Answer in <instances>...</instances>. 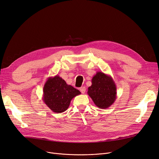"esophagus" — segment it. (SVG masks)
Returning <instances> with one entry per match:
<instances>
[{
  "label": "esophagus",
  "mask_w": 159,
  "mask_h": 159,
  "mask_svg": "<svg viewBox=\"0 0 159 159\" xmlns=\"http://www.w3.org/2000/svg\"><path fill=\"white\" fill-rule=\"evenodd\" d=\"M80 90L81 91V93L82 94H85V91H86V88L85 87H81L80 89Z\"/></svg>",
  "instance_id": "34e87169"
}]
</instances>
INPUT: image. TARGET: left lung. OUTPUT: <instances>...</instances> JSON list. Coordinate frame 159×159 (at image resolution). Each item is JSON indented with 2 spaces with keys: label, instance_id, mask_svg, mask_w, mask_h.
I'll return each instance as SVG.
<instances>
[{
  "label": "left lung",
  "instance_id": "obj_1",
  "mask_svg": "<svg viewBox=\"0 0 159 159\" xmlns=\"http://www.w3.org/2000/svg\"><path fill=\"white\" fill-rule=\"evenodd\" d=\"M87 94L98 107L105 109L109 107L116 99V86L110 75L97 72L92 79V85Z\"/></svg>",
  "mask_w": 159,
  "mask_h": 159
}]
</instances>
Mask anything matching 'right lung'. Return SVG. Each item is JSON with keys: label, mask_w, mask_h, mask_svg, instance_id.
I'll return each instance as SVG.
<instances>
[{"label": "right lung", "mask_w": 159, "mask_h": 159, "mask_svg": "<svg viewBox=\"0 0 159 159\" xmlns=\"http://www.w3.org/2000/svg\"><path fill=\"white\" fill-rule=\"evenodd\" d=\"M80 94V90L56 75L48 78L44 84L43 100L53 112L61 113L69 108L72 98Z\"/></svg>", "instance_id": "add662e5"}]
</instances>
